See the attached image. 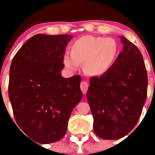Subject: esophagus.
I'll return each mask as SVG.
<instances>
[{
    "instance_id": "esophagus-1",
    "label": "esophagus",
    "mask_w": 155,
    "mask_h": 155,
    "mask_svg": "<svg viewBox=\"0 0 155 155\" xmlns=\"http://www.w3.org/2000/svg\"><path fill=\"white\" fill-rule=\"evenodd\" d=\"M88 86H89V84H88V83H87V81H82L81 83V89L82 92L84 93V94H85V93L87 92V89H88Z\"/></svg>"
}]
</instances>
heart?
<instances>
[{
	"instance_id": "1",
	"label": "heart",
	"mask_w": 155,
	"mask_h": 155,
	"mask_svg": "<svg viewBox=\"0 0 155 155\" xmlns=\"http://www.w3.org/2000/svg\"><path fill=\"white\" fill-rule=\"evenodd\" d=\"M118 54L119 45L113 38L84 35L71 43V54L65 53L63 62L72 71L84 64L87 74L101 76L113 67Z\"/></svg>"
}]
</instances>
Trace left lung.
Wrapping results in <instances>:
<instances>
[{
	"label": "left lung",
	"mask_w": 155,
	"mask_h": 155,
	"mask_svg": "<svg viewBox=\"0 0 155 155\" xmlns=\"http://www.w3.org/2000/svg\"><path fill=\"white\" fill-rule=\"evenodd\" d=\"M113 66L90 78L86 96L92 113L94 134L102 139L124 137L137 125L147 93V74L143 56L125 37Z\"/></svg>",
	"instance_id": "left-lung-1"
}]
</instances>
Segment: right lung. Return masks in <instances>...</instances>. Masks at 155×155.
<instances>
[{
    "mask_svg": "<svg viewBox=\"0 0 155 155\" xmlns=\"http://www.w3.org/2000/svg\"><path fill=\"white\" fill-rule=\"evenodd\" d=\"M71 35L38 34L17 52L9 72L8 96L18 126L40 143L57 142L81 100V77L61 76Z\"/></svg>",
    "mask_w": 155,
    "mask_h": 155,
    "instance_id": "1",
    "label": "right lung"
}]
</instances>
